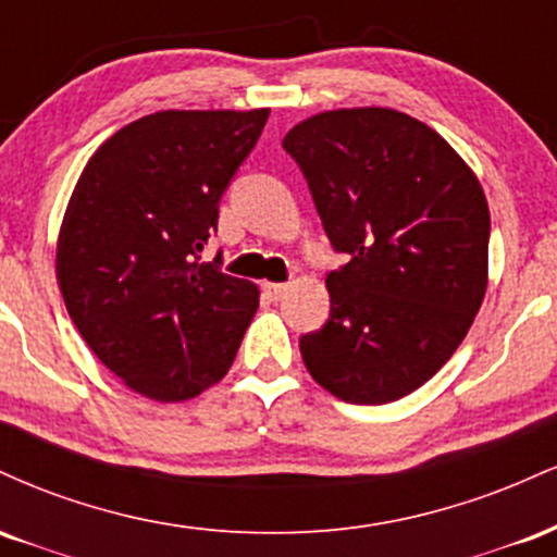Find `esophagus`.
Listing matches in <instances>:
<instances>
[{
    "mask_svg": "<svg viewBox=\"0 0 557 557\" xmlns=\"http://www.w3.org/2000/svg\"><path fill=\"white\" fill-rule=\"evenodd\" d=\"M287 285L285 283H264V296L270 300H280L285 296Z\"/></svg>",
    "mask_w": 557,
    "mask_h": 557,
    "instance_id": "34e87169",
    "label": "esophagus"
}]
</instances>
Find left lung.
<instances>
[{"instance_id":"1","label":"left lung","mask_w":557,"mask_h":557,"mask_svg":"<svg viewBox=\"0 0 557 557\" xmlns=\"http://www.w3.org/2000/svg\"><path fill=\"white\" fill-rule=\"evenodd\" d=\"M332 246L330 319L306 369L345 403L380 406L445 367L487 293L490 207L474 170L411 114L330 110L287 131Z\"/></svg>"}]
</instances>
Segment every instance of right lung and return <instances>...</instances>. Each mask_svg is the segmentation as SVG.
Masks as SVG:
<instances>
[{"mask_svg": "<svg viewBox=\"0 0 557 557\" xmlns=\"http://www.w3.org/2000/svg\"><path fill=\"white\" fill-rule=\"evenodd\" d=\"M270 110H164L120 127L83 168L57 238V283L96 359L157 403L233 367L259 287L198 264L220 198Z\"/></svg>", "mask_w": 557, "mask_h": 557, "instance_id": "obj_1", "label": "right lung"}]
</instances>
